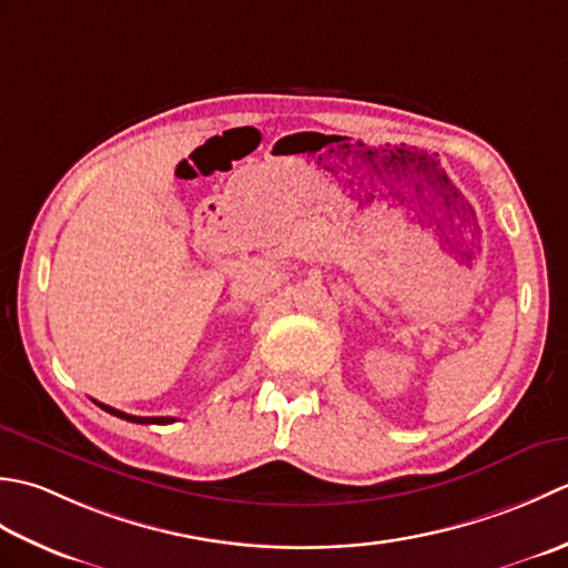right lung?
<instances>
[{
  "instance_id": "right-lung-1",
  "label": "right lung",
  "mask_w": 568,
  "mask_h": 568,
  "mask_svg": "<svg viewBox=\"0 0 568 568\" xmlns=\"http://www.w3.org/2000/svg\"><path fill=\"white\" fill-rule=\"evenodd\" d=\"M98 407H102V409L114 414V416H120V419L134 422V424H171V422H176V419H173V416H134V414H124V412L112 409V407H108V404H100V402H98Z\"/></svg>"
}]
</instances>
